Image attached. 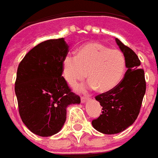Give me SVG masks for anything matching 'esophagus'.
Listing matches in <instances>:
<instances>
[{"mask_svg":"<svg viewBox=\"0 0 158 158\" xmlns=\"http://www.w3.org/2000/svg\"><path fill=\"white\" fill-rule=\"evenodd\" d=\"M88 97H81V102L82 103V104L86 103L87 101H88Z\"/></svg>","mask_w":158,"mask_h":158,"instance_id":"1","label":"esophagus"}]
</instances>
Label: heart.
<instances>
[{
    "instance_id": "1",
    "label": "heart",
    "mask_w": 158,
    "mask_h": 158,
    "mask_svg": "<svg viewBox=\"0 0 158 158\" xmlns=\"http://www.w3.org/2000/svg\"><path fill=\"white\" fill-rule=\"evenodd\" d=\"M62 71L64 80L76 87L86 79L89 82L81 91L94 90L107 93L119 85L126 71V59L118 49H110L99 42H88L78 48L75 56L63 59Z\"/></svg>"
}]
</instances>
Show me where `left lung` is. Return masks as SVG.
<instances>
[{"label":"left lung","mask_w":158,"mask_h":158,"mask_svg":"<svg viewBox=\"0 0 158 158\" xmlns=\"http://www.w3.org/2000/svg\"><path fill=\"white\" fill-rule=\"evenodd\" d=\"M115 40L125 56L127 70L117 88L95 97L103 111L99 118L92 122V125L105 135L121 133L135 123L146 89L145 73L139 69L138 56L117 38Z\"/></svg>","instance_id":"8db88e82"}]
</instances>
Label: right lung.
I'll use <instances>...</instances> for the list:
<instances>
[{
    "label": "right lung",
    "instance_id": "right-lung-1",
    "mask_svg": "<svg viewBox=\"0 0 158 158\" xmlns=\"http://www.w3.org/2000/svg\"><path fill=\"white\" fill-rule=\"evenodd\" d=\"M69 46L64 38L41 42L20 62L15 82L19 115L30 130L41 137L59 133L70 105L81 99L62 77V62Z\"/></svg>",
    "mask_w": 158,
    "mask_h": 158
}]
</instances>
